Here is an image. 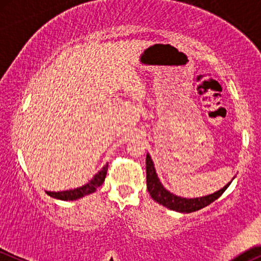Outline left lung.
I'll use <instances>...</instances> for the list:
<instances>
[{"label":"left lung","mask_w":261,"mask_h":261,"mask_svg":"<svg viewBox=\"0 0 261 261\" xmlns=\"http://www.w3.org/2000/svg\"><path fill=\"white\" fill-rule=\"evenodd\" d=\"M146 182H147L148 193H150L153 200H156L157 203L168 208V210L181 212V213H192V212L199 211L202 208L207 207L214 200L218 199L230 185V182H229L222 190L208 194V196L197 197V198H183V197L176 196V194L166 190L162 183L160 182L156 170H154V165L148 153L146 154Z\"/></svg>","instance_id":"8db88e82"}]
</instances>
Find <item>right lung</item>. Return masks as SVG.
<instances>
[{
    "label": "right lung",
    "instance_id": "obj_1",
    "mask_svg": "<svg viewBox=\"0 0 261 261\" xmlns=\"http://www.w3.org/2000/svg\"><path fill=\"white\" fill-rule=\"evenodd\" d=\"M108 172V165H105L101 170L99 171L93 178L89 181L87 185L82 186V187L74 188V190H68V191H62V192H49L47 191L48 196L53 197V198L62 199V200H75L79 198H83L84 196L94 193L96 191V188L99 186L102 185V182L105 181V177H107Z\"/></svg>",
    "mask_w": 261,
    "mask_h": 261
}]
</instances>
